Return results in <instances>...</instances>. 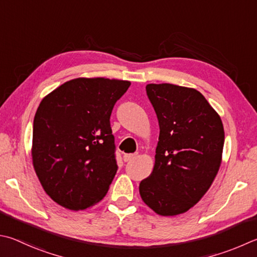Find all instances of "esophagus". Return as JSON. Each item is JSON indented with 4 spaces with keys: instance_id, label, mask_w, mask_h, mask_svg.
I'll list each match as a JSON object with an SVG mask.
<instances>
[{
    "instance_id": "1",
    "label": "esophagus",
    "mask_w": 257,
    "mask_h": 257,
    "mask_svg": "<svg viewBox=\"0 0 257 257\" xmlns=\"http://www.w3.org/2000/svg\"><path fill=\"white\" fill-rule=\"evenodd\" d=\"M137 156V154H124L123 155V161L124 162H129V161H132V160H134L135 157Z\"/></svg>"
}]
</instances>
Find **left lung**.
I'll use <instances>...</instances> for the list:
<instances>
[{
    "instance_id": "8db88e82",
    "label": "left lung",
    "mask_w": 257,
    "mask_h": 257,
    "mask_svg": "<svg viewBox=\"0 0 257 257\" xmlns=\"http://www.w3.org/2000/svg\"><path fill=\"white\" fill-rule=\"evenodd\" d=\"M160 137L154 169L139 184L146 206L160 216L184 213L202 199L222 161L220 115L201 93L170 83L147 84Z\"/></svg>"
}]
</instances>
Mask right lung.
<instances>
[{
    "label": "right lung",
    "instance_id": "1",
    "mask_svg": "<svg viewBox=\"0 0 257 257\" xmlns=\"http://www.w3.org/2000/svg\"><path fill=\"white\" fill-rule=\"evenodd\" d=\"M129 81L78 77L41 100L34 119L32 165L59 206L85 210L105 197L116 173L110 115Z\"/></svg>",
    "mask_w": 257,
    "mask_h": 257
}]
</instances>
